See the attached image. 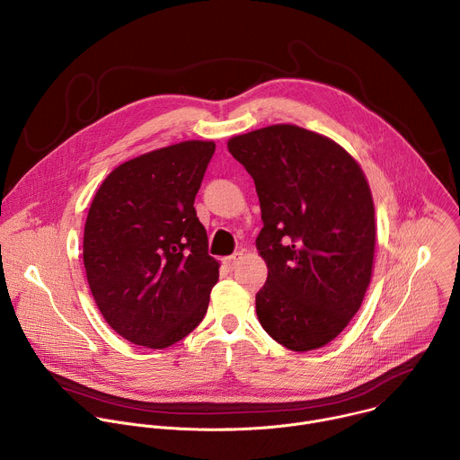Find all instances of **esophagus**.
Returning a JSON list of instances; mask_svg holds the SVG:
<instances>
[{
    "label": "esophagus",
    "mask_w": 460,
    "mask_h": 460,
    "mask_svg": "<svg viewBox=\"0 0 460 460\" xmlns=\"http://www.w3.org/2000/svg\"><path fill=\"white\" fill-rule=\"evenodd\" d=\"M240 260H242V252H233L231 256L224 258V264L233 271V270H236V266L240 264Z\"/></svg>",
    "instance_id": "34e87169"
}]
</instances>
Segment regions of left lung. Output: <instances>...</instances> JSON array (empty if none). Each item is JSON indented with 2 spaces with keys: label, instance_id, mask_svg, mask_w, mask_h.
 I'll use <instances>...</instances> for the list:
<instances>
[{
  "label": "left lung",
  "instance_id": "left-lung-1",
  "mask_svg": "<svg viewBox=\"0 0 460 460\" xmlns=\"http://www.w3.org/2000/svg\"><path fill=\"white\" fill-rule=\"evenodd\" d=\"M261 211L256 249L268 280L256 314L291 351L332 342L360 309L371 280L375 208L360 165L333 140L271 125L229 140Z\"/></svg>",
  "mask_w": 460,
  "mask_h": 460
}]
</instances>
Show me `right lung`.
Instances as JSON below:
<instances>
[{
    "label": "right lung",
    "instance_id": "right-lung-1",
    "mask_svg": "<svg viewBox=\"0 0 460 460\" xmlns=\"http://www.w3.org/2000/svg\"><path fill=\"white\" fill-rule=\"evenodd\" d=\"M213 142H181L118 165L100 185L84 233V264L98 309L125 341L164 349L199 325L218 261L194 196Z\"/></svg>",
    "mask_w": 460,
    "mask_h": 460
}]
</instances>
